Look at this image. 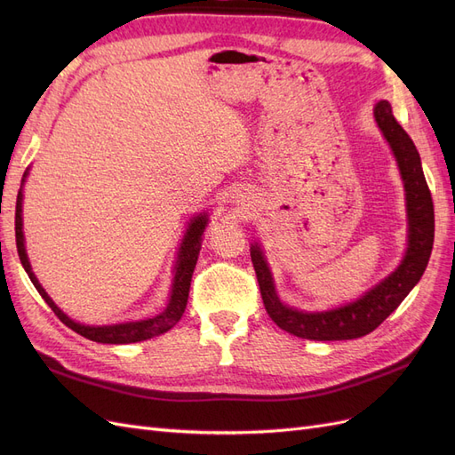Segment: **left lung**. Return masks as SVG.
Wrapping results in <instances>:
<instances>
[{
	"mask_svg": "<svg viewBox=\"0 0 455 455\" xmlns=\"http://www.w3.org/2000/svg\"><path fill=\"white\" fill-rule=\"evenodd\" d=\"M374 117L383 139L387 140L393 151L404 184L408 218V244L404 258L395 271L376 286H371L361 298L326 311H304L283 304L277 288H275L266 254L261 251V244L254 241L251 246V258L261 299H264L271 321L286 330L288 334L315 341L355 339L366 336L401 306V301L419 283L427 264H429L435 239V209L421 169V157L406 131L396 123L387 100H379L374 106Z\"/></svg>",
	"mask_w": 455,
	"mask_h": 455,
	"instance_id": "obj_1",
	"label": "left lung"
}]
</instances>
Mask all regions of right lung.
Here are the masks:
<instances>
[{"mask_svg": "<svg viewBox=\"0 0 455 455\" xmlns=\"http://www.w3.org/2000/svg\"><path fill=\"white\" fill-rule=\"evenodd\" d=\"M30 174V167L24 171L22 176V186L19 189L17 196V211H15V237H17V251L20 264L24 271L28 273L30 281L34 283L36 291L41 294L49 307L54 311V315L68 326L72 328L74 332L81 334L84 338L96 341V343H114V346H121V343H136V341H144L149 338L161 336L182 319V315L186 311L188 304V296H189V284H191V275H194L199 251H201V243H203V231L209 224V214L199 212L188 222V229L184 233V239L180 243V249H178V256L174 261V269H172V288H171V298L169 304L159 315L151 316V319H142V321H129V323H117V324H104V326H94V324H81L70 319L54 301L51 296L45 292V288L39 284L37 277L32 271L28 254H26V246H24V231H22V199H24V182Z\"/></svg>", "mask_w": 455, "mask_h": 455, "instance_id": "right-lung-1", "label": "right lung"}]
</instances>
